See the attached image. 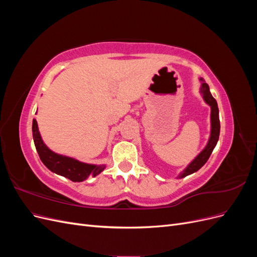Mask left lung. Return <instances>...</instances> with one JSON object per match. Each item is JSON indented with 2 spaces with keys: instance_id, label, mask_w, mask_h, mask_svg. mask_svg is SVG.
Wrapping results in <instances>:
<instances>
[{
  "instance_id": "8db88e82",
  "label": "left lung",
  "mask_w": 257,
  "mask_h": 257,
  "mask_svg": "<svg viewBox=\"0 0 257 257\" xmlns=\"http://www.w3.org/2000/svg\"><path fill=\"white\" fill-rule=\"evenodd\" d=\"M199 80L201 81V85H200V89H199L200 94H201V96H203L205 103L207 105H209L210 108H211V113H210V122H211L210 137H209V141H208L206 147L200 151V153L197 155V157L194 159L190 163V164L184 168L183 172H181L180 174L178 175L177 179H181V178H184V177L189 176L191 174L196 173L198 169L203 167L206 164V162L208 161L210 155H211V153L214 149V147L217 144V141H219L221 125H220L219 108H217V103H216V100L214 99V97L212 96L211 93H210L209 85L204 81L203 78H199Z\"/></svg>"
}]
</instances>
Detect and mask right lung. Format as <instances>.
<instances>
[{
  "label": "right lung",
  "mask_w": 257,
  "mask_h": 257,
  "mask_svg": "<svg viewBox=\"0 0 257 257\" xmlns=\"http://www.w3.org/2000/svg\"><path fill=\"white\" fill-rule=\"evenodd\" d=\"M32 132L34 145L41 161L46 167L54 174L63 176L74 182H81L89 177L97 176L106 168L105 165L88 164V163H83L76 159L51 151L43 142L40 131H38L36 119L33 120Z\"/></svg>",
  "instance_id": "right-lung-1"
}]
</instances>
